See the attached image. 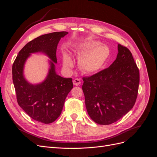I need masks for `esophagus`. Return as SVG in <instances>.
<instances>
[{
	"label": "esophagus",
	"instance_id": "obj_1",
	"mask_svg": "<svg viewBox=\"0 0 157 157\" xmlns=\"http://www.w3.org/2000/svg\"><path fill=\"white\" fill-rule=\"evenodd\" d=\"M80 83H81V81H80V80L78 78H75L73 80V84L75 85V86H78Z\"/></svg>",
	"mask_w": 157,
	"mask_h": 157
}]
</instances>
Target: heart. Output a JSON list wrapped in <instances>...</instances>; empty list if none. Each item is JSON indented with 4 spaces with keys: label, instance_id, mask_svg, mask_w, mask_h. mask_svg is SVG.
I'll list each match as a JSON object with an SVG mask.
<instances>
[{
    "label": "heart",
    "instance_id": "obj_1",
    "mask_svg": "<svg viewBox=\"0 0 157 157\" xmlns=\"http://www.w3.org/2000/svg\"><path fill=\"white\" fill-rule=\"evenodd\" d=\"M78 54L82 56L78 61L80 69L87 74H93L100 71L105 64L110 56V49L98 41H90L78 50ZM63 63L65 68H71L73 60L70 56L64 54Z\"/></svg>",
    "mask_w": 157,
    "mask_h": 157
}]
</instances>
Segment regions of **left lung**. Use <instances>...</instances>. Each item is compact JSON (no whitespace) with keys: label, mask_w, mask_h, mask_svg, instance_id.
Segmentation results:
<instances>
[{"label":"left lung","mask_w":157,"mask_h":157,"mask_svg":"<svg viewBox=\"0 0 157 157\" xmlns=\"http://www.w3.org/2000/svg\"><path fill=\"white\" fill-rule=\"evenodd\" d=\"M118 50L108 68L82 78L88 113L99 124H111L124 116L134 107L138 93L140 71L131 52L121 44Z\"/></svg>","instance_id":"obj_1"}]
</instances>
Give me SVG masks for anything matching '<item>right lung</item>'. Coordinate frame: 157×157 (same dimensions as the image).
Here are the masks:
<instances>
[{"label":"right lung","mask_w":157,"mask_h":157,"mask_svg":"<svg viewBox=\"0 0 157 157\" xmlns=\"http://www.w3.org/2000/svg\"><path fill=\"white\" fill-rule=\"evenodd\" d=\"M68 32L48 33L29 42L19 52L12 65V79L18 105L33 120L44 124L54 122L61 115L66 97L73 88L72 78H65L56 73V50L61 38ZM41 51L52 61L47 78L40 84L28 83L22 75L23 66L31 53Z\"/></svg>","instance_id":"1"}]
</instances>
